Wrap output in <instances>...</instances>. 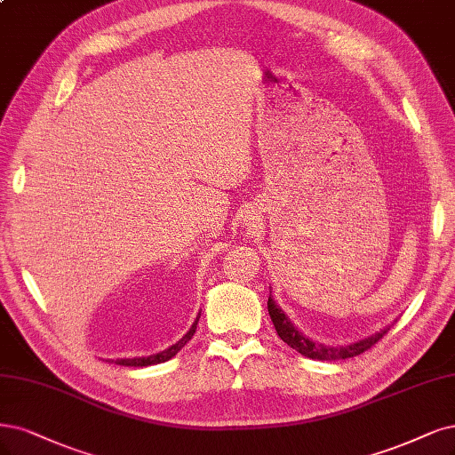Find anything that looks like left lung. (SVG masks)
Wrapping results in <instances>:
<instances>
[{
  "label": "left lung",
  "mask_w": 455,
  "mask_h": 455,
  "mask_svg": "<svg viewBox=\"0 0 455 455\" xmlns=\"http://www.w3.org/2000/svg\"><path fill=\"white\" fill-rule=\"evenodd\" d=\"M267 308H269V316L273 320V325L276 329L278 337L284 340L288 347H291L295 352H299L301 355L305 357H310V359H318V362H337V359H348V357H355L359 354H363L367 350H371L374 344H377L387 331L389 327L382 329L380 333L372 335L369 339H363L359 342H354V344H347V347H323V344H318V342H312L310 339H307L303 333L297 331V329L293 327V323L288 320V316L282 312L275 301L269 297L267 301Z\"/></svg>",
  "instance_id": "left-lung-1"
}]
</instances>
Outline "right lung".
Returning <instances> with one entry per match:
<instances>
[{
  "instance_id": "1",
  "label": "right lung",
  "mask_w": 455,
  "mask_h": 455,
  "mask_svg": "<svg viewBox=\"0 0 455 455\" xmlns=\"http://www.w3.org/2000/svg\"><path fill=\"white\" fill-rule=\"evenodd\" d=\"M197 322H199V316H197V320L194 322V325H192L190 331H188V333H186V335H184L177 344H173V347H171V348H167V350H164V352H160V354H156V355H148V357L116 359V363H118V365H124V367H148V365H156V363H164V362H167V359L175 357V355L180 352V348L184 347V344L194 337V333H196V327H197Z\"/></svg>"
}]
</instances>
